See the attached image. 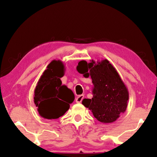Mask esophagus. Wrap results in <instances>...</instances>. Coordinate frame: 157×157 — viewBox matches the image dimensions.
I'll return each mask as SVG.
<instances>
[{
    "mask_svg": "<svg viewBox=\"0 0 157 157\" xmlns=\"http://www.w3.org/2000/svg\"><path fill=\"white\" fill-rule=\"evenodd\" d=\"M83 99H84V95H82H82H79L78 97L76 98L75 101H76L77 103H80V102H82Z\"/></svg>",
    "mask_w": 157,
    "mask_h": 157,
    "instance_id": "esophagus-1",
    "label": "esophagus"
}]
</instances>
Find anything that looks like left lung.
<instances>
[{"instance_id": "obj_1", "label": "left lung", "mask_w": 157, "mask_h": 157, "mask_svg": "<svg viewBox=\"0 0 157 157\" xmlns=\"http://www.w3.org/2000/svg\"><path fill=\"white\" fill-rule=\"evenodd\" d=\"M85 78L91 77L94 89L92 99L84 98L82 105L103 123L115 121L128 106L129 92L124 82L107 59L90 63L81 61L76 67Z\"/></svg>"}]
</instances>
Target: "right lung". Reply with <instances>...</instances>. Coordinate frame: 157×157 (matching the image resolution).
<instances>
[{"label":"right lung","mask_w":157,"mask_h":157,"mask_svg":"<svg viewBox=\"0 0 157 157\" xmlns=\"http://www.w3.org/2000/svg\"><path fill=\"white\" fill-rule=\"evenodd\" d=\"M65 65L61 60H53L43 72L34 90V102L39 115L47 119H57L68 111L75 99L71 90L62 85ZM65 98V103L60 100Z\"/></svg>","instance_id":"1"}]
</instances>
